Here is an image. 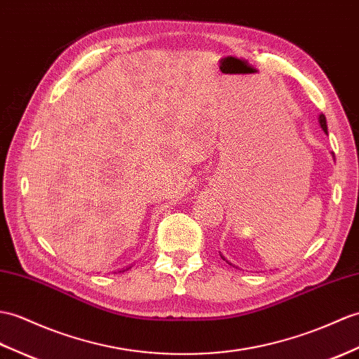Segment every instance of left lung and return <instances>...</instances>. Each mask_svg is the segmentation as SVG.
I'll return each mask as SVG.
<instances>
[{"label":"left lung","instance_id":"1","mask_svg":"<svg viewBox=\"0 0 359 359\" xmlns=\"http://www.w3.org/2000/svg\"><path fill=\"white\" fill-rule=\"evenodd\" d=\"M320 125H321V128L324 130V133H327V122H326V116H324V114H320Z\"/></svg>","mask_w":359,"mask_h":359}]
</instances>
